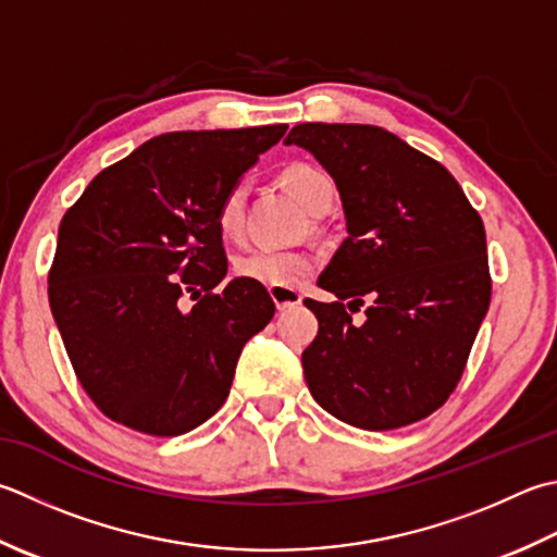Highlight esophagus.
I'll use <instances>...</instances> for the list:
<instances>
[{
  "label": "esophagus",
  "instance_id": "1",
  "mask_svg": "<svg viewBox=\"0 0 557 557\" xmlns=\"http://www.w3.org/2000/svg\"><path fill=\"white\" fill-rule=\"evenodd\" d=\"M270 297L275 301L277 311H289L301 304V292L292 287H270Z\"/></svg>",
  "mask_w": 557,
  "mask_h": 557
}]
</instances>
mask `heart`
I'll return each mask as SVG.
<instances>
[{
  "label": "heart",
  "instance_id": "1",
  "mask_svg": "<svg viewBox=\"0 0 557 557\" xmlns=\"http://www.w3.org/2000/svg\"><path fill=\"white\" fill-rule=\"evenodd\" d=\"M285 190L297 200L304 210L321 214L335 200V183L323 169L313 163H289L280 176ZM244 210H246V185H234L224 193L216 205L214 222L226 242H236L244 234ZM313 258L304 250H250L236 258L234 272L238 277L258 282L263 287H294L313 270Z\"/></svg>",
  "mask_w": 557,
  "mask_h": 557
}]
</instances>
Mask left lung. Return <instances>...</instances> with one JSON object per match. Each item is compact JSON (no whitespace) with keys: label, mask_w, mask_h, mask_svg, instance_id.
<instances>
[{"label":"left lung","mask_w":557,"mask_h":557,"mask_svg":"<svg viewBox=\"0 0 557 557\" xmlns=\"http://www.w3.org/2000/svg\"><path fill=\"white\" fill-rule=\"evenodd\" d=\"M304 147L341 190L347 236L304 304L319 335L301 352L311 396L359 430H398L454 394L490 307L485 226L440 161L376 125L304 123ZM367 306L362 326L351 313Z\"/></svg>","instance_id":"1"}]
</instances>
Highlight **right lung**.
I'll return each mask as SVG.
<instances>
[{"instance_id":"1","label":"right lung","mask_w":557,"mask_h":557,"mask_svg":"<svg viewBox=\"0 0 557 557\" xmlns=\"http://www.w3.org/2000/svg\"><path fill=\"white\" fill-rule=\"evenodd\" d=\"M287 125L166 133L103 169L64 212L48 272L64 350L96 408L151 437L212 418L238 355L275 315L226 275L216 205ZM191 294L196 304L182 309Z\"/></svg>"}]
</instances>
